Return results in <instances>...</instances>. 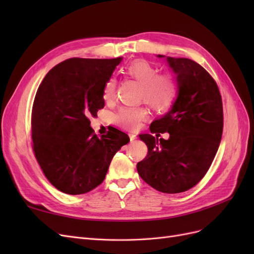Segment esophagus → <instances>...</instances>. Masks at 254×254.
Instances as JSON below:
<instances>
[{
  "instance_id": "1",
  "label": "esophagus",
  "mask_w": 254,
  "mask_h": 254,
  "mask_svg": "<svg viewBox=\"0 0 254 254\" xmlns=\"http://www.w3.org/2000/svg\"><path fill=\"white\" fill-rule=\"evenodd\" d=\"M129 137H130V141H131V142H133V141L136 139V136H135L134 133H130V134H129Z\"/></svg>"
}]
</instances>
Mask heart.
I'll list each match as a JSON object with an SVG mask.
<instances>
[{"label":"heart","mask_w":254,"mask_h":254,"mask_svg":"<svg viewBox=\"0 0 254 254\" xmlns=\"http://www.w3.org/2000/svg\"><path fill=\"white\" fill-rule=\"evenodd\" d=\"M125 74L142 86L141 97L151 108L165 112L174 105L178 89L175 77L171 74H160L158 70L145 60H137L129 64L124 70ZM117 81L113 77L106 81L104 97L110 99L114 95ZM147 110L142 107L122 108L115 115V122L123 128L135 129L140 122L147 118Z\"/></svg>","instance_id":"obj_1"}]
</instances>
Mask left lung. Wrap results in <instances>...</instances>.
<instances>
[{
  "label": "left lung",
  "mask_w": 254,
  "mask_h": 254,
  "mask_svg": "<svg viewBox=\"0 0 254 254\" xmlns=\"http://www.w3.org/2000/svg\"><path fill=\"white\" fill-rule=\"evenodd\" d=\"M157 57L172 68L178 93L171 109L151 123L156 135H139L148 153L136 170L157 190L182 193L203 178L218 150L224 126L221 96L212 76L195 61ZM163 132L170 133L167 140L158 139Z\"/></svg>",
  "instance_id": "left-lung-1"
}]
</instances>
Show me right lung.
I'll return each mask as SVG.
<instances>
[{"mask_svg": "<svg viewBox=\"0 0 254 254\" xmlns=\"http://www.w3.org/2000/svg\"><path fill=\"white\" fill-rule=\"evenodd\" d=\"M123 57L71 58L45 75L34 101L32 137L36 159L63 193L79 195L101 184L113 156L129 136L114 128L97 137L89 117L104 108V87Z\"/></svg>", "mask_w": 254, "mask_h": 254, "instance_id": "obj_1", "label": "right lung"}]
</instances>
